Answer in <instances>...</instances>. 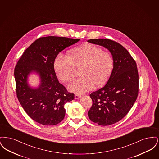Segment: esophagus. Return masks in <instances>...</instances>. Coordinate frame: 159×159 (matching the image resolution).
Instances as JSON below:
<instances>
[{
  "instance_id": "esophagus-1",
  "label": "esophagus",
  "mask_w": 159,
  "mask_h": 159,
  "mask_svg": "<svg viewBox=\"0 0 159 159\" xmlns=\"http://www.w3.org/2000/svg\"><path fill=\"white\" fill-rule=\"evenodd\" d=\"M75 98L76 99L80 98L81 97V95H78V94H76V95H75Z\"/></svg>"
}]
</instances>
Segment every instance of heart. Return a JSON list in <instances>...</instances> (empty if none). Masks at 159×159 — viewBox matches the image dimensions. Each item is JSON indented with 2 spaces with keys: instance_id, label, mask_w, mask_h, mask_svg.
I'll return each mask as SVG.
<instances>
[{
  "instance_id": "1",
  "label": "heart",
  "mask_w": 159,
  "mask_h": 159,
  "mask_svg": "<svg viewBox=\"0 0 159 159\" xmlns=\"http://www.w3.org/2000/svg\"><path fill=\"white\" fill-rule=\"evenodd\" d=\"M54 70L58 77L64 83L72 80L76 69L80 67V77L69 84V89L82 93L91 90L94 85L99 87L106 83L113 70L111 54L99 46L86 44L70 50L68 57L58 54L54 61Z\"/></svg>"
}]
</instances>
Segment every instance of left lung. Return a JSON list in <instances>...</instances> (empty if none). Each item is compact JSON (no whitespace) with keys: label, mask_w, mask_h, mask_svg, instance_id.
<instances>
[{"label":"left lung","mask_w":159,"mask_h":159,"mask_svg":"<svg viewBox=\"0 0 159 159\" xmlns=\"http://www.w3.org/2000/svg\"><path fill=\"white\" fill-rule=\"evenodd\" d=\"M88 42L105 47L113 58V70L107 83L90 94L92 106L88 113L91 121L110 125L128 113L137 98L139 76L136 62L126 48L115 41L94 39Z\"/></svg>","instance_id":"1"}]
</instances>
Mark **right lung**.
<instances>
[{"label": "right lung", "instance_id": "add662e5", "mask_svg": "<svg viewBox=\"0 0 159 159\" xmlns=\"http://www.w3.org/2000/svg\"><path fill=\"white\" fill-rule=\"evenodd\" d=\"M79 39L47 36L38 39L24 52L14 69L16 93L24 110L31 118L43 125H55L65 116L66 103L75 98L61 84L54 70L57 55L66 48L79 42ZM36 72L41 84L31 89L28 76Z\"/></svg>", "mask_w": 159, "mask_h": 159}]
</instances>
